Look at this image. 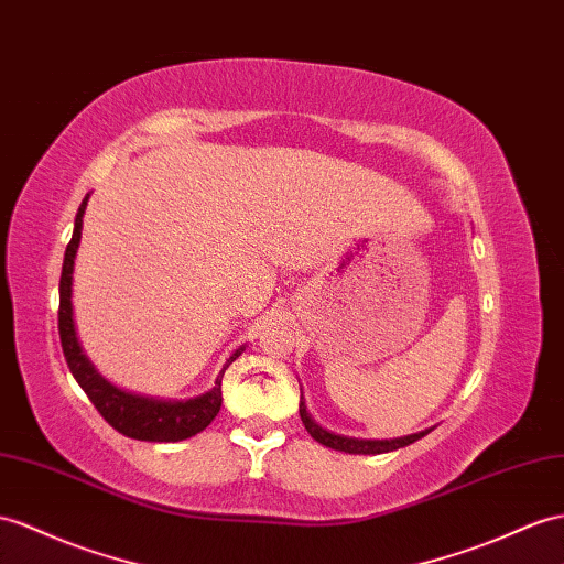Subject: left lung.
<instances>
[{"mask_svg":"<svg viewBox=\"0 0 564 564\" xmlns=\"http://www.w3.org/2000/svg\"><path fill=\"white\" fill-rule=\"evenodd\" d=\"M302 391V388H300ZM300 420L305 424V429L310 431V436L314 441H319L326 447H334V451L340 453H350V455H381V453H391L398 451V447H405L414 441L424 438L431 429H424L420 433H410V436H400V438H386V441H371V438H350V436H340V433L334 431H326L324 426L316 424L312 420V414L307 410V402L305 398L300 395Z\"/></svg>","mask_w":564,"mask_h":564,"instance_id":"obj_1","label":"left lung"}]
</instances>
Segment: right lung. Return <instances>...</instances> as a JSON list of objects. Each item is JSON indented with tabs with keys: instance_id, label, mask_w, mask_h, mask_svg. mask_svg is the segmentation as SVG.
Returning a JSON list of instances; mask_svg holds the SVG:
<instances>
[{
	"instance_id": "obj_1",
	"label": "right lung",
	"mask_w": 564,
	"mask_h": 564,
	"mask_svg": "<svg viewBox=\"0 0 564 564\" xmlns=\"http://www.w3.org/2000/svg\"><path fill=\"white\" fill-rule=\"evenodd\" d=\"M90 193L85 195L80 202L76 224H74V236L66 245L64 254V267H62V281H59V338L64 357L68 362L70 373L78 381V386L90 398L97 412L105 416V420L117 429L119 433L135 441H152V443H176L195 436V433L205 431L214 416L221 410V379L224 371L230 362H236V357L245 350V345L226 359L224 369L216 377L214 386L207 393L187 398V400H162V398H150V395H138L131 391H123V388L113 386L107 381L97 367L90 362V357L85 355L76 319H74V267H76V254L80 245V230H83V216L85 207H88Z\"/></svg>"
}]
</instances>
